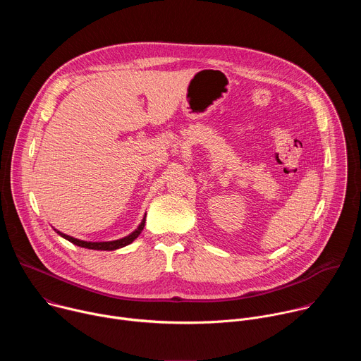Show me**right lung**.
Returning a JSON list of instances; mask_svg holds the SVG:
<instances>
[{"label":"right lung","instance_id":"obj_1","mask_svg":"<svg viewBox=\"0 0 361 361\" xmlns=\"http://www.w3.org/2000/svg\"><path fill=\"white\" fill-rule=\"evenodd\" d=\"M144 224H145V217L142 219L141 224L138 226V228L135 231H133L130 235L124 237V238H120V240H116V241H101V243H91V241H82V240H78V238H74V237H70L67 234H63L61 231H57L61 237H64L66 240L71 241L73 244L78 245V247H84V248H90V250H107V251H111V250H117V248H121V247H126L130 243H133L142 231L144 228Z\"/></svg>","mask_w":361,"mask_h":361}]
</instances>
